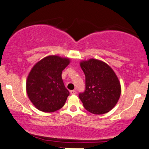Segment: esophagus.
<instances>
[{"instance_id":"obj_1","label":"esophagus","mask_w":149,"mask_h":149,"mask_svg":"<svg viewBox=\"0 0 149 149\" xmlns=\"http://www.w3.org/2000/svg\"><path fill=\"white\" fill-rule=\"evenodd\" d=\"M70 93H71V95H75V94H77L76 90H73V91H71Z\"/></svg>"}]
</instances>
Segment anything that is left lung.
Segmentation results:
<instances>
[{
	"label": "left lung",
	"instance_id": "obj_1",
	"mask_svg": "<svg viewBox=\"0 0 149 149\" xmlns=\"http://www.w3.org/2000/svg\"><path fill=\"white\" fill-rule=\"evenodd\" d=\"M85 74V91L79 98L88 111L106 113L116 106L121 95V86L113 70L105 63L91 58L80 63Z\"/></svg>",
	"mask_w": 149,
	"mask_h": 149
}]
</instances>
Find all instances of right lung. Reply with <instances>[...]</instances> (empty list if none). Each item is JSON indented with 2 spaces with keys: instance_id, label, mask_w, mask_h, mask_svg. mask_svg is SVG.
Masks as SVG:
<instances>
[{
  "instance_id": "right-lung-1",
  "label": "right lung",
  "mask_w": 149,
  "mask_h": 149,
  "mask_svg": "<svg viewBox=\"0 0 149 149\" xmlns=\"http://www.w3.org/2000/svg\"><path fill=\"white\" fill-rule=\"evenodd\" d=\"M69 63L68 58L52 55L33 67L27 79L26 91L31 102L38 110L51 113L64 106L70 92L65 86L61 74Z\"/></svg>"
}]
</instances>
